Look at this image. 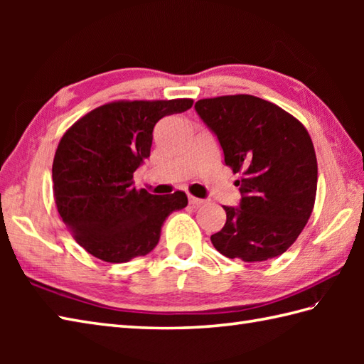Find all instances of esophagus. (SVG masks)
<instances>
[{
	"label": "esophagus",
	"mask_w": 364,
	"mask_h": 364,
	"mask_svg": "<svg viewBox=\"0 0 364 364\" xmlns=\"http://www.w3.org/2000/svg\"><path fill=\"white\" fill-rule=\"evenodd\" d=\"M203 203H205V200H202V198H197V197H194V196H189V205H191V206L197 208V206L203 205Z\"/></svg>",
	"instance_id": "esophagus-1"
}]
</instances>
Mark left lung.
Listing matches in <instances>:
<instances>
[{"label": "left lung", "mask_w": 364, "mask_h": 364, "mask_svg": "<svg viewBox=\"0 0 364 364\" xmlns=\"http://www.w3.org/2000/svg\"><path fill=\"white\" fill-rule=\"evenodd\" d=\"M196 111L218 136L225 164L239 173L237 208L223 206L225 225L211 236L231 259L266 261L296 242L313 213L318 161L306 128L253 95L203 98Z\"/></svg>", "instance_id": "1"}]
</instances>
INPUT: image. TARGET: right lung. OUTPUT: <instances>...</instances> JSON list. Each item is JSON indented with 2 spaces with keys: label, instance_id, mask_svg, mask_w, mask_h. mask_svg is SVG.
<instances>
[{
  "label": "right lung",
  "instance_id": "right-lung-1",
  "mask_svg": "<svg viewBox=\"0 0 364 364\" xmlns=\"http://www.w3.org/2000/svg\"><path fill=\"white\" fill-rule=\"evenodd\" d=\"M191 98L119 100L75 122L53 161L58 213L75 241L106 262H128L156 247L167 215L188 205L176 191L153 196L136 189L133 175L150 156L153 128L188 111Z\"/></svg>",
  "mask_w": 364,
  "mask_h": 364
}]
</instances>
